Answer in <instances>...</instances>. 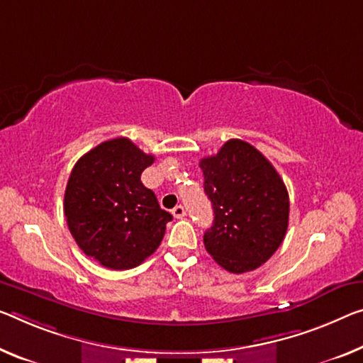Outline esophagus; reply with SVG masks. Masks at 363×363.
I'll use <instances>...</instances> for the list:
<instances>
[{
	"mask_svg": "<svg viewBox=\"0 0 363 363\" xmlns=\"http://www.w3.org/2000/svg\"><path fill=\"white\" fill-rule=\"evenodd\" d=\"M172 214H174L175 219H182V217L186 213H185V208H183V206H175V208L172 209Z\"/></svg>",
	"mask_w": 363,
	"mask_h": 363,
	"instance_id": "obj_1",
	"label": "esophagus"
}]
</instances>
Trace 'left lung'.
<instances>
[{
    "instance_id": "1",
    "label": "left lung",
    "mask_w": 363,
    "mask_h": 363,
    "mask_svg": "<svg viewBox=\"0 0 363 363\" xmlns=\"http://www.w3.org/2000/svg\"><path fill=\"white\" fill-rule=\"evenodd\" d=\"M199 167L214 209L213 227L204 232L208 253L233 274L264 264L289 225V193L277 170L242 139H228Z\"/></svg>"
}]
</instances>
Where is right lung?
<instances>
[{
  "instance_id": "obj_1",
  "label": "right lung",
  "mask_w": 363,
  "mask_h": 363,
  "mask_svg": "<svg viewBox=\"0 0 363 363\" xmlns=\"http://www.w3.org/2000/svg\"><path fill=\"white\" fill-rule=\"evenodd\" d=\"M154 164L128 138L99 144L77 160L65 191V216L77 247L104 267L131 269L162 242L172 214L141 174Z\"/></svg>"
}]
</instances>
